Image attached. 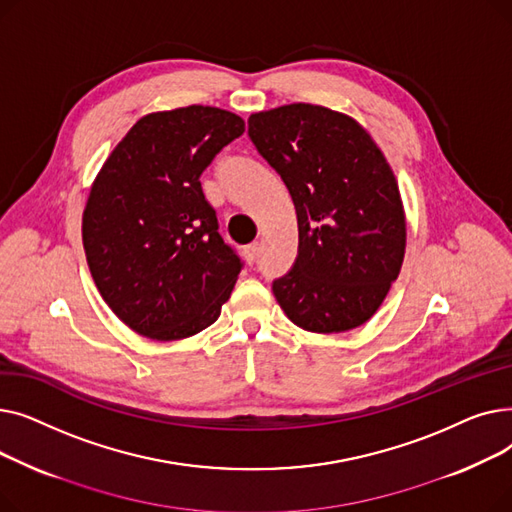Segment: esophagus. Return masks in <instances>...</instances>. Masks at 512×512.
I'll return each instance as SVG.
<instances>
[{
	"instance_id": "1",
	"label": "esophagus",
	"mask_w": 512,
	"mask_h": 512,
	"mask_svg": "<svg viewBox=\"0 0 512 512\" xmlns=\"http://www.w3.org/2000/svg\"><path fill=\"white\" fill-rule=\"evenodd\" d=\"M257 251H259L257 242H253V245H247V247H245V259H247L249 263H253L255 257H257Z\"/></svg>"
}]
</instances>
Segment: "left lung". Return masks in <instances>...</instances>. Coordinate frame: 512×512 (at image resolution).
<instances>
[{"label": "left lung", "mask_w": 512, "mask_h": 512, "mask_svg": "<svg viewBox=\"0 0 512 512\" xmlns=\"http://www.w3.org/2000/svg\"><path fill=\"white\" fill-rule=\"evenodd\" d=\"M249 137L297 207L299 255L274 280L276 301L307 332L363 326L407 249L405 207L382 149L355 118L313 103L251 114Z\"/></svg>", "instance_id": "8db88e82"}]
</instances>
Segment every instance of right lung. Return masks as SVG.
Returning <instances> with one entry per match:
<instances>
[{"instance_id":"add662e5","label":"right lung","mask_w":512,"mask_h":512,"mask_svg":"<svg viewBox=\"0 0 512 512\" xmlns=\"http://www.w3.org/2000/svg\"><path fill=\"white\" fill-rule=\"evenodd\" d=\"M245 132L211 105L153 112L101 166L83 211V247L95 286L120 321L151 340L209 328L242 270L218 232L199 176Z\"/></svg>"}]
</instances>
